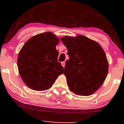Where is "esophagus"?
<instances>
[{
    "mask_svg": "<svg viewBox=\"0 0 124 124\" xmlns=\"http://www.w3.org/2000/svg\"><path fill=\"white\" fill-rule=\"evenodd\" d=\"M61 64H62V66L63 67V68H65V62H62V63H61Z\"/></svg>",
    "mask_w": 124,
    "mask_h": 124,
    "instance_id": "esophagus-1",
    "label": "esophagus"
}]
</instances>
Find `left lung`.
<instances>
[{
	"label": "left lung",
	"mask_w": 124,
	"mask_h": 124,
	"mask_svg": "<svg viewBox=\"0 0 124 124\" xmlns=\"http://www.w3.org/2000/svg\"><path fill=\"white\" fill-rule=\"evenodd\" d=\"M61 39L69 56L63 72L69 90L79 96L92 95L107 76L108 62L103 49L97 42L82 35Z\"/></svg>",
	"instance_id": "8db88e82"
}]
</instances>
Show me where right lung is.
<instances>
[{
	"label": "right lung",
	"instance_id": "obj_1",
	"mask_svg": "<svg viewBox=\"0 0 124 124\" xmlns=\"http://www.w3.org/2000/svg\"><path fill=\"white\" fill-rule=\"evenodd\" d=\"M59 42L52 32L38 34L30 38L18 53L17 66L20 75L31 89L44 91L50 89L63 68L58 62Z\"/></svg>",
	"mask_w": 124,
	"mask_h": 124
}]
</instances>
